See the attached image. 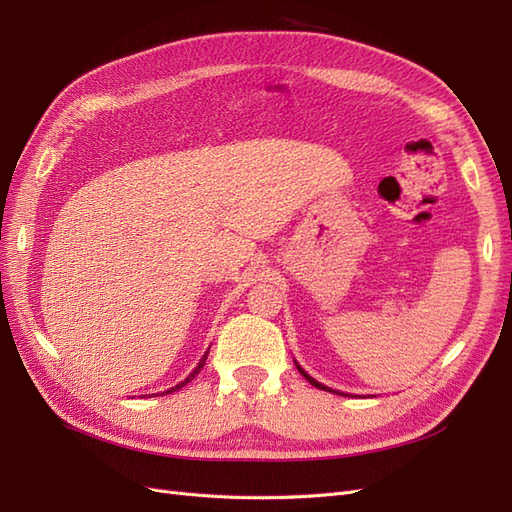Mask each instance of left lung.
Segmentation results:
<instances>
[{"label": "left lung", "mask_w": 512, "mask_h": 512, "mask_svg": "<svg viewBox=\"0 0 512 512\" xmlns=\"http://www.w3.org/2000/svg\"><path fill=\"white\" fill-rule=\"evenodd\" d=\"M297 369L301 371V376H303V378H305V380H307L309 384H312V386H316V389H320V391H331V393H337V391L329 389V386H324V384H320L318 380H314V378H312V376H309V374H307V371H305V369H303V367H301L299 363H297ZM337 395H346V393H337Z\"/></svg>", "instance_id": "8db88e82"}]
</instances>
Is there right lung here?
I'll return each mask as SVG.
<instances>
[{
  "label": "right lung",
  "instance_id": "obj_1",
  "mask_svg": "<svg viewBox=\"0 0 512 512\" xmlns=\"http://www.w3.org/2000/svg\"><path fill=\"white\" fill-rule=\"evenodd\" d=\"M207 354H209V350H207V352H205V354H203V359H200V361H198V365H196V367H194V371H192V374H190V376H188V378H185V380H183V382H179V384H177V386H173V389H168V391H166V393H173V391H179V389H181V386H185V384H188V382H190V380H194V376H196V374H198V371H200V369H203V367H205V361H207Z\"/></svg>",
  "mask_w": 512,
  "mask_h": 512
}]
</instances>
